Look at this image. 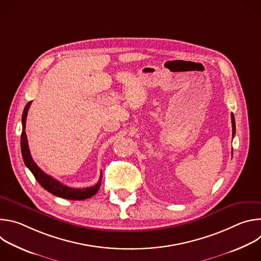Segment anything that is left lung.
I'll list each match as a JSON object with an SVG mask.
<instances>
[{
	"instance_id": "1",
	"label": "left lung",
	"mask_w": 261,
	"mask_h": 261,
	"mask_svg": "<svg viewBox=\"0 0 261 261\" xmlns=\"http://www.w3.org/2000/svg\"><path fill=\"white\" fill-rule=\"evenodd\" d=\"M231 123H232V137H234V134H236V121H234L233 114H231Z\"/></svg>"
}]
</instances>
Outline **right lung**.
I'll return each mask as SVG.
<instances>
[{
    "mask_svg": "<svg viewBox=\"0 0 261 261\" xmlns=\"http://www.w3.org/2000/svg\"><path fill=\"white\" fill-rule=\"evenodd\" d=\"M31 103H32V101H30L25 105V107L23 109V113H22V118H21L22 132H21V136H20V147H21L22 159H23L25 166L31 170V172L34 174L37 181H38L46 191H48L49 193H51L58 197L70 199V200H83V199H87V198H90L93 195H95L98 192L100 186H101L102 173L100 175V179L98 180V182L95 186H93V187H88L85 189H74V188H70V187H68V186L61 184L59 180H57L53 176L46 174L43 170H41L38 167V165L34 162L33 158L31 156V153H30L28 138H27V134H25V122H27V116H28V111L31 106Z\"/></svg>",
    "mask_w": 261,
    "mask_h": 261,
    "instance_id": "obj_1",
    "label": "right lung"
}]
</instances>
